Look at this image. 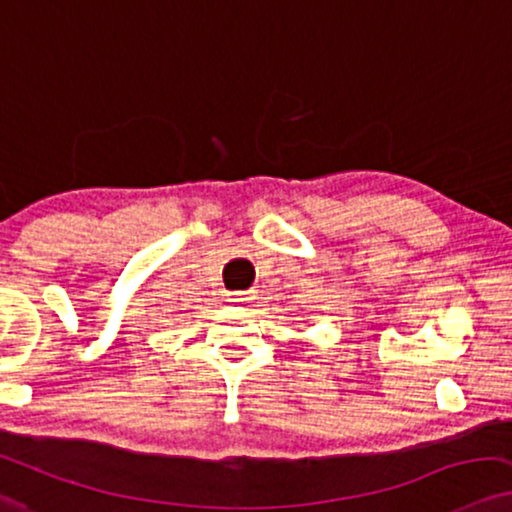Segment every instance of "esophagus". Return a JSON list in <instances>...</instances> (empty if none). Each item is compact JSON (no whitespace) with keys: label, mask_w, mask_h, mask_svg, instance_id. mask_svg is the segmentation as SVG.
I'll return each instance as SVG.
<instances>
[{"label":"esophagus","mask_w":512,"mask_h":512,"mask_svg":"<svg viewBox=\"0 0 512 512\" xmlns=\"http://www.w3.org/2000/svg\"><path fill=\"white\" fill-rule=\"evenodd\" d=\"M250 299H252V292H248V290H236V292H227V302L243 304V302H250Z\"/></svg>","instance_id":"34e87169"}]
</instances>
